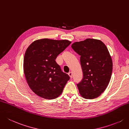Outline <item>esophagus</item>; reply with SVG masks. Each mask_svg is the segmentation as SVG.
I'll return each instance as SVG.
<instances>
[{"label":"esophagus","mask_w":129,"mask_h":129,"mask_svg":"<svg viewBox=\"0 0 129 129\" xmlns=\"http://www.w3.org/2000/svg\"><path fill=\"white\" fill-rule=\"evenodd\" d=\"M68 74H69V75L70 76V78H72V75H73V73L72 72H69V73H68Z\"/></svg>","instance_id":"34e87169"}]
</instances>
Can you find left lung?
<instances>
[{"mask_svg":"<svg viewBox=\"0 0 129 129\" xmlns=\"http://www.w3.org/2000/svg\"><path fill=\"white\" fill-rule=\"evenodd\" d=\"M80 55L83 78L77 84L80 94L93 99L106 89L111 77L112 61L106 46L98 40L88 39L72 45Z\"/></svg>","mask_w":129,"mask_h":129,"instance_id":"left-lung-1","label":"left lung"}]
</instances>
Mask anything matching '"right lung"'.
<instances>
[{
	"label": "right lung",
	"instance_id": "obj_1",
	"mask_svg": "<svg viewBox=\"0 0 129 129\" xmlns=\"http://www.w3.org/2000/svg\"><path fill=\"white\" fill-rule=\"evenodd\" d=\"M70 44L68 40L44 39L36 40L28 47L24 73L35 94L46 99H54L61 94L70 77L62 72L55 60Z\"/></svg>",
	"mask_w": 129,
	"mask_h": 129
}]
</instances>
